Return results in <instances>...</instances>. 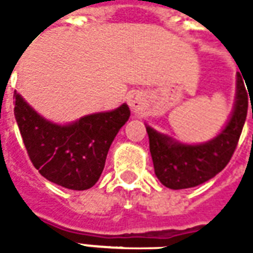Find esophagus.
<instances>
[{
    "mask_svg": "<svg viewBox=\"0 0 253 253\" xmlns=\"http://www.w3.org/2000/svg\"><path fill=\"white\" fill-rule=\"evenodd\" d=\"M127 103L130 105V108L134 114H138L145 108V104H146V99H145V94L139 90H135L132 93L128 94V99H127Z\"/></svg>",
    "mask_w": 253,
    "mask_h": 253,
    "instance_id": "1",
    "label": "esophagus"
}]
</instances>
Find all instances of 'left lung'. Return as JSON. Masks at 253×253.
<instances>
[{
	"mask_svg": "<svg viewBox=\"0 0 253 253\" xmlns=\"http://www.w3.org/2000/svg\"><path fill=\"white\" fill-rule=\"evenodd\" d=\"M247 89L241 74L237 73L233 110L222 130L207 142H180L168 134H163L145 125L154 173L161 184L170 190L196 187L212 179L228 165L247 119L250 94V90L247 92Z\"/></svg>",
	"mask_w": 253,
	"mask_h": 253,
	"instance_id": "left-lung-1",
	"label": "left lung"
}]
</instances>
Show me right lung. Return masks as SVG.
Listing matches in <instances>:
<instances>
[{
	"instance_id": "add662e5",
	"label": "right lung",
	"mask_w": 253,
	"mask_h": 253,
	"mask_svg": "<svg viewBox=\"0 0 253 253\" xmlns=\"http://www.w3.org/2000/svg\"><path fill=\"white\" fill-rule=\"evenodd\" d=\"M13 97L14 118L39 173L69 190L93 187L104 169L111 143L130 118L128 105L59 125L38 114L16 90Z\"/></svg>"
}]
</instances>
